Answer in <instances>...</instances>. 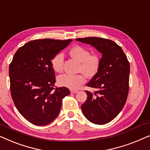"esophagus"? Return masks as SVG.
Listing matches in <instances>:
<instances>
[{"label": "esophagus", "mask_w": 150, "mask_h": 150, "mask_svg": "<svg viewBox=\"0 0 150 150\" xmlns=\"http://www.w3.org/2000/svg\"><path fill=\"white\" fill-rule=\"evenodd\" d=\"M78 91H77V90H74V89L70 90L71 93H77Z\"/></svg>", "instance_id": "1"}]
</instances>
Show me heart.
I'll list each match as a JSON object with an SVG mask.
<instances>
[{
  "mask_svg": "<svg viewBox=\"0 0 150 150\" xmlns=\"http://www.w3.org/2000/svg\"><path fill=\"white\" fill-rule=\"evenodd\" d=\"M69 54L72 58L80 62L79 71H83L87 76H92L96 74L100 67V59L96 54H89V51L85 47L75 46L69 50ZM64 56L62 53H58L53 57L51 63L52 68L57 72L63 70ZM85 81L83 74L71 75L68 74L59 76L57 83L60 86L69 89H76Z\"/></svg>",
  "mask_w": 150,
  "mask_h": 150,
  "instance_id": "heart-1",
  "label": "heart"
}]
</instances>
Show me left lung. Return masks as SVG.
I'll return each mask as SVG.
<instances>
[{
    "label": "left lung",
    "mask_w": 150,
    "mask_h": 150,
    "mask_svg": "<svg viewBox=\"0 0 150 150\" xmlns=\"http://www.w3.org/2000/svg\"><path fill=\"white\" fill-rule=\"evenodd\" d=\"M76 40L90 44L102 54L98 72L87 84L98 91H85L88 96L81 109L91 123L107 124L117 116L126 102L130 64L122 48L113 41L96 37Z\"/></svg>",
    "instance_id": "8db88e82"
}]
</instances>
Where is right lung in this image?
Returning a JSON list of instances; mask_svg holds the SVG:
<instances>
[{
  "mask_svg": "<svg viewBox=\"0 0 150 150\" xmlns=\"http://www.w3.org/2000/svg\"><path fill=\"white\" fill-rule=\"evenodd\" d=\"M72 40L43 39L20 47L9 65L10 89L20 114L37 126L53 122L60 112L62 100L70 93L67 87H57L51 61Z\"/></svg>",
  "mask_w": 150,
  "mask_h": 150,
  "instance_id": "add662e5",
  "label": "right lung"
}]
</instances>
